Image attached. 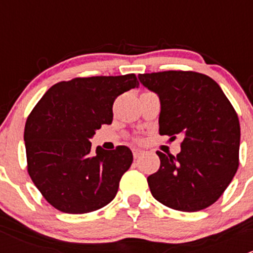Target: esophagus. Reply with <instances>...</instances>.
<instances>
[{
    "instance_id": "1",
    "label": "esophagus",
    "mask_w": 253,
    "mask_h": 253,
    "mask_svg": "<svg viewBox=\"0 0 253 253\" xmlns=\"http://www.w3.org/2000/svg\"><path fill=\"white\" fill-rule=\"evenodd\" d=\"M132 153H133V158L134 159H138L139 157H141V155H143V150H139V149H133L132 150Z\"/></svg>"
}]
</instances>
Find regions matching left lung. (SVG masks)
Segmentation results:
<instances>
[{
    "label": "left lung",
    "instance_id": "left-lung-1",
    "mask_svg": "<svg viewBox=\"0 0 253 253\" xmlns=\"http://www.w3.org/2000/svg\"><path fill=\"white\" fill-rule=\"evenodd\" d=\"M139 81L159 95V133L182 137L176 157L157 152L160 168L148 176L153 197L181 211L219 200L239 168L240 122L215 81L193 71L144 73Z\"/></svg>",
    "mask_w": 253,
    "mask_h": 253
}]
</instances>
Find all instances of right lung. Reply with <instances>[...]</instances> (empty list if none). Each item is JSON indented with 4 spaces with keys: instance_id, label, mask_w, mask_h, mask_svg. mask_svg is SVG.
<instances>
[{
    "instance_id": "obj_1",
    "label": "right lung",
    "mask_w": 253,
    "mask_h": 253,
    "mask_svg": "<svg viewBox=\"0 0 253 253\" xmlns=\"http://www.w3.org/2000/svg\"><path fill=\"white\" fill-rule=\"evenodd\" d=\"M136 75L58 82L38 101L24 128L27 169L42 197L63 213L83 214L110 203L133 155L129 148H96L89 138L112 122L115 99L138 86Z\"/></svg>"
}]
</instances>
